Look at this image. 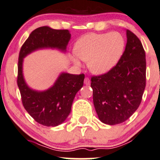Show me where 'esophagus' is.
<instances>
[{
  "label": "esophagus",
  "instance_id": "1",
  "mask_svg": "<svg viewBox=\"0 0 160 160\" xmlns=\"http://www.w3.org/2000/svg\"><path fill=\"white\" fill-rule=\"evenodd\" d=\"M90 83H91V82H90L89 79H88V78H85V80H84V84L86 85V86H89Z\"/></svg>",
  "mask_w": 160,
  "mask_h": 160
}]
</instances>
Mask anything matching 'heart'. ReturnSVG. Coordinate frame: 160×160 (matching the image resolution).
Returning a JSON list of instances; mask_svg holds the SVG:
<instances>
[{"mask_svg":"<svg viewBox=\"0 0 160 160\" xmlns=\"http://www.w3.org/2000/svg\"><path fill=\"white\" fill-rule=\"evenodd\" d=\"M125 40L118 32L90 33L80 38L74 46L76 55L72 61L81 66L80 60L88 62L91 72L95 74H105L110 72L122 56Z\"/></svg>","mask_w":160,"mask_h":160,"instance_id":"obj_1","label":"heart"}]
</instances>
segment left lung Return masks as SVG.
Masks as SVG:
<instances>
[{"mask_svg":"<svg viewBox=\"0 0 160 160\" xmlns=\"http://www.w3.org/2000/svg\"><path fill=\"white\" fill-rule=\"evenodd\" d=\"M127 43L120 59L108 73L92 78L93 102L100 120L117 125L127 120L140 105L146 81L142 43L126 30Z\"/></svg>","mask_w":160,"mask_h":160,"instance_id":"obj_1","label":"left lung"}]
</instances>
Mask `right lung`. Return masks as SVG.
I'll list each match as a JSON object with an SVG mask.
<instances>
[{
    "label": "right lung",
    "mask_w": 160,
    "mask_h": 160,
    "mask_svg": "<svg viewBox=\"0 0 160 160\" xmlns=\"http://www.w3.org/2000/svg\"><path fill=\"white\" fill-rule=\"evenodd\" d=\"M70 39L71 34L67 29L41 26L30 34L20 51L18 86L22 102L30 116L45 126H58L66 120L76 94L83 86L85 75L62 72L49 88L45 91L34 90L28 86L24 79L23 58L32 52L43 48L66 52Z\"/></svg>",
    "instance_id": "obj_1"
}]
</instances>
